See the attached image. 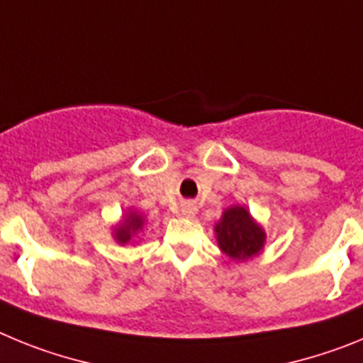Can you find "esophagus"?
<instances>
[{
	"mask_svg": "<svg viewBox=\"0 0 363 363\" xmlns=\"http://www.w3.org/2000/svg\"><path fill=\"white\" fill-rule=\"evenodd\" d=\"M182 213H184L187 218H192V216H194V214L198 213V209L192 203H185L184 209H182Z\"/></svg>",
	"mask_w": 363,
	"mask_h": 363,
	"instance_id": "34e87169",
	"label": "esophagus"
}]
</instances>
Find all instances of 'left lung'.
Here are the masks:
<instances>
[{"label": "left lung", "instance_id": "obj_1", "mask_svg": "<svg viewBox=\"0 0 363 363\" xmlns=\"http://www.w3.org/2000/svg\"><path fill=\"white\" fill-rule=\"evenodd\" d=\"M218 247L236 264H245L264 251L267 233L243 205H230L214 225Z\"/></svg>", "mask_w": 363, "mask_h": 363}]
</instances>
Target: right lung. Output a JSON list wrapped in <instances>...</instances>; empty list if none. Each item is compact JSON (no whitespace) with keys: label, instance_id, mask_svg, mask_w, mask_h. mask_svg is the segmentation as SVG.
<instances>
[{"label":"right lung","instance_id":"1","mask_svg":"<svg viewBox=\"0 0 363 363\" xmlns=\"http://www.w3.org/2000/svg\"><path fill=\"white\" fill-rule=\"evenodd\" d=\"M147 225L145 214L138 213L136 209H127L121 214V220L112 227V238L118 245H127V243H136L140 234L143 233Z\"/></svg>","mask_w":363,"mask_h":363}]
</instances>
